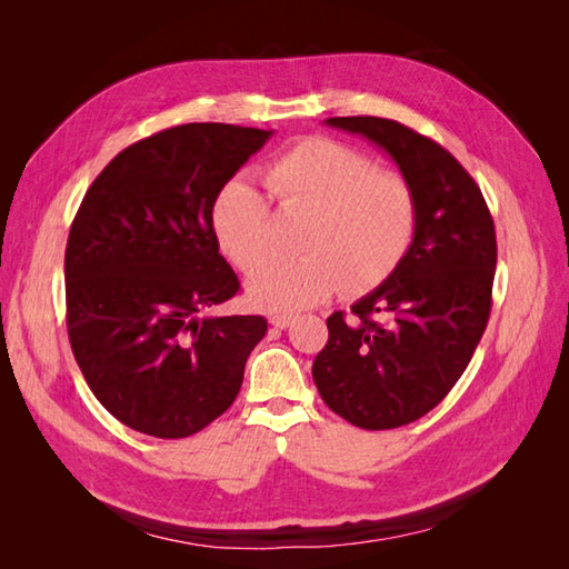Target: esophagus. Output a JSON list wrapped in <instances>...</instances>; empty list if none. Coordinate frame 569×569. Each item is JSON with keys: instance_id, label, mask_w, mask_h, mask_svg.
Listing matches in <instances>:
<instances>
[{"instance_id": "1", "label": "esophagus", "mask_w": 569, "mask_h": 569, "mask_svg": "<svg viewBox=\"0 0 569 569\" xmlns=\"http://www.w3.org/2000/svg\"><path fill=\"white\" fill-rule=\"evenodd\" d=\"M297 320V316L295 313H274L272 318H270V325L272 327H278V330H287V327Z\"/></svg>"}]
</instances>
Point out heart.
<instances>
[{"mask_svg":"<svg viewBox=\"0 0 569 569\" xmlns=\"http://www.w3.org/2000/svg\"><path fill=\"white\" fill-rule=\"evenodd\" d=\"M284 213L306 222L295 261L258 268L249 299L266 311H299L343 295H368L399 270L416 242L420 203L412 184L385 173L363 151L335 140H306L266 170ZM213 232L234 266L251 270L268 256V206L247 180H230L213 201Z\"/></svg>","mask_w":569,"mask_h":569,"instance_id":"b5f03b06","label":"heart"}]
</instances>
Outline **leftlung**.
<instances>
[{
	"label": "left lung",
	"mask_w": 569,
	"mask_h": 569,
	"mask_svg": "<svg viewBox=\"0 0 569 569\" xmlns=\"http://www.w3.org/2000/svg\"><path fill=\"white\" fill-rule=\"evenodd\" d=\"M385 149L420 203L418 234L387 282L327 318L313 380L337 416L360 429L416 422L468 368L491 313L493 220L477 182L449 151L396 120L327 118Z\"/></svg>",
	"instance_id": "left-lung-1"
}]
</instances>
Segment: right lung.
<instances>
[{"instance_id": "add662e5", "label": "right lung", "mask_w": 569, "mask_h": 569, "mask_svg": "<svg viewBox=\"0 0 569 569\" xmlns=\"http://www.w3.org/2000/svg\"><path fill=\"white\" fill-rule=\"evenodd\" d=\"M272 130L187 123L134 142L84 194L66 244L68 339L97 401L134 432L184 439L237 399L268 332L209 316L239 289L213 201Z\"/></svg>"}]
</instances>
